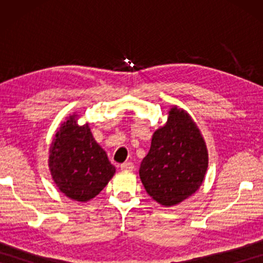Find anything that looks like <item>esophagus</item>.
I'll return each mask as SVG.
<instances>
[{
  "label": "esophagus",
  "mask_w": 263,
  "mask_h": 263,
  "mask_svg": "<svg viewBox=\"0 0 263 263\" xmlns=\"http://www.w3.org/2000/svg\"><path fill=\"white\" fill-rule=\"evenodd\" d=\"M121 170L122 171H133L134 170V164L132 161H125V163L121 164Z\"/></svg>",
  "instance_id": "1"
}]
</instances>
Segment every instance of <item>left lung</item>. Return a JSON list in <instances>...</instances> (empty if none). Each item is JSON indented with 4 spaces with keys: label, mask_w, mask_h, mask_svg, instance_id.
Wrapping results in <instances>:
<instances>
[{
    "label": "left lung",
    "mask_w": 263,
    "mask_h": 263,
    "mask_svg": "<svg viewBox=\"0 0 263 263\" xmlns=\"http://www.w3.org/2000/svg\"><path fill=\"white\" fill-rule=\"evenodd\" d=\"M207 168L208 149L200 128L185 110L171 106L140 165L147 194L161 206H176L199 190Z\"/></svg>",
    "instance_id": "1"
}]
</instances>
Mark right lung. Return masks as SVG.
<instances>
[{"label":"right lung","mask_w":263,"mask_h":263,"mask_svg":"<svg viewBox=\"0 0 263 263\" xmlns=\"http://www.w3.org/2000/svg\"><path fill=\"white\" fill-rule=\"evenodd\" d=\"M80 115L66 117L49 148V170L57 188L70 200L87 202L105 188L116 167L93 138L89 123L79 125Z\"/></svg>","instance_id":"right-lung-1"}]
</instances>
